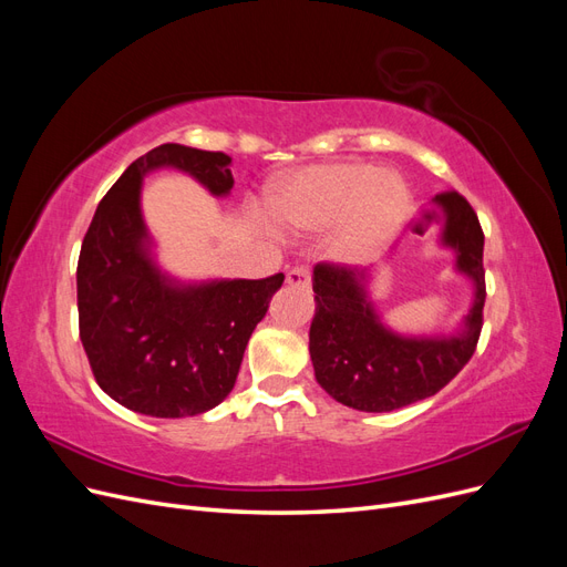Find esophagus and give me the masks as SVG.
<instances>
[{
	"mask_svg": "<svg viewBox=\"0 0 567 567\" xmlns=\"http://www.w3.org/2000/svg\"><path fill=\"white\" fill-rule=\"evenodd\" d=\"M286 284L288 286H300V288H310L312 284V277H310V269L307 267H293L288 274H286Z\"/></svg>",
	"mask_w": 567,
	"mask_h": 567,
	"instance_id": "obj_1",
	"label": "esophagus"
}]
</instances>
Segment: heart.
<instances>
[{
	"instance_id": "b5f03b06",
	"label": "heart",
	"mask_w": 567,
	"mask_h": 567,
	"mask_svg": "<svg viewBox=\"0 0 567 567\" xmlns=\"http://www.w3.org/2000/svg\"><path fill=\"white\" fill-rule=\"evenodd\" d=\"M411 208L404 179L362 163L300 169L269 188L274 225L290 231L338 227L329 241L333 260L357 265L379 252L400 231Z\"/></svg>"
}]
</instances>
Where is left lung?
Masks as SVG:
<instances>
[{
	"instance_id": "8db88e82",
	"label": "left lung",
	"mask_w": 567,
	"mask_h": 567,
	"mask_svg": "<svg viewBox=\"0 0 567 567\" xmlns=\"http://www.w3.org/2000/svg\"><path fill=\"white\" fill-rule=\"evenodd\" d=\"M444 213L440 246L454 252V269L473 284V302L458 331L402 336L379 317L369 293L371 271L317 265L310 357L317 383L357 411H392L431 398L468 364L485 307V236L468 200L444 192L433 200Z\"/></svg>"
}]
</instances>
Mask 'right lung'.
Returning a JSON list of instances; mask_svg holds the SVG:
<instances>
[{
  "instance_id": "add662e5",
  "label": "right lung",
  "mask_w": 567,
  "mask_h": 567,
  "mask_svg": "<svg viewBox=\"0 0 567 567\" xmlns=\"http://www.w3.org/2000/svg\"><path fill=\"white\" fill-rule=\"evenodd\" d=\"M227 153L163 144L136 158L99 203L78 260L80 340L99 388L156 419L210 411L231 392L255 326L284 274L186 284L163 271L142 215V182L175 167L217 198L231 194Z\"/></svg>"
}]
</instances>
